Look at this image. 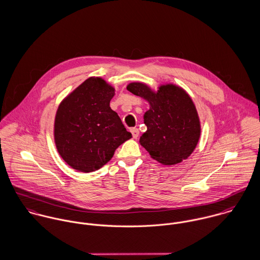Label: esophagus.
I'll return each instance as SVG.
<instances>
[{"label": "esophagus", "mask_w": 260, "mask_h": 260, "mask_svg": "<svg viewBox=\"0 0 260 260\" xmlns=\"http://www.w3.org/2000/svg\"><path fill=\"white\" fill-rule=\"evenodd\" d=\"M130 131H131V133H132L133 138H137V137L139 136V130H138L137 128H131Z\"/></svg>", "instance_id": "esophagus-1"}]
</instances>
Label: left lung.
<instances>
[{
	"label": "left lung",
	"instance_id": "8db88e82",
	"mask_svg": "<svg viewBox=\"0 0 260 260\" xmlns=\"http://www.w3.org/2000/svg\"><path fill=\"white\" fill-rule=\"evenodd\" d=\"M127 90L150 104L144 114L147 131L139 142L151 157L164 165H173L190 156L200 137V123L185 91L175 85H166L153 93L142 83H131Z\"/></svg>",
	"mask_w": 260,
	"mask_h": 260
}]
</instances>
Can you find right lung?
<instances>
[{"label": "right lung", "instance_id": "add662e5", "mask_svg": "<svg viewBox=\"0 0 260 260\" xmlns=\"http://www.w3.org/2000/svg\"><path fill=\"white\" fill-rule=\"evenodd\" d=\"M114 88L101 78H89L59 106L55 142L61 157L81 172L98 170L115 150L132 137L110 108Z\"/></svg>", "mask_w": 260, "mask_h": 260}]
</instances>
